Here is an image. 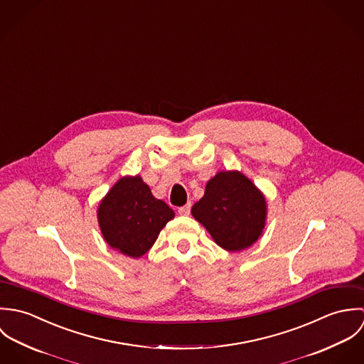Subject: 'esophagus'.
Returning <instances> with one entry per match:
<instances>
[{"instance_id":"esophagus-1","label":"esophagus","mask_w":364,"mask_h":364,"mask_svg":"<svg viewBox=\"0 0 364 364\" xmlns=\"http://www.w3.org/2000/svg\"><path fill=\"white\" fill-rule=\"evenodd\" d=\"M178 213H179L181 215H188V214L191 213V203H188V205L178 208Z\"/></svg>"}]
</instances>
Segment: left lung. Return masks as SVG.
Returning a JSON list of instances; mask_svg holds the SVG:
<instances>
[{
    "instance_id": "8db88e82",
    "label": "left lung",
    "mask_w": 364,
    "mask_h": 364,
    "mask_svg": "<svg viewBox=\"0 0 364 364\" xmlns=\"http://www.w3.org/2000/svg\"><path fill=\"white\" fill-rule=\"evenodd\" d=\"M192 215L228 252L254 245L266 225L267 203L259 188L240 171H218L206 183Z\"/></svg>"
}]
</instances>
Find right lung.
Masks as SVG:
<instances>
[{
  "instance_id": "add662e5",
  "label": "right lung",
  "mask_w": 364,
  "mask_h": 364,
  "mask_svg": "<svg viewBox=\"0 0 364 364\" xmlns=\"http://www.w3.org/2000/svg\"><path fill=\"white\" fill-rule=\"evenodd\" d=\"M97 217L110 248L130 258H141L175 213L165 202L154 198L140 175H126L102 198Z\"/></svg>"
}]
</instances>
